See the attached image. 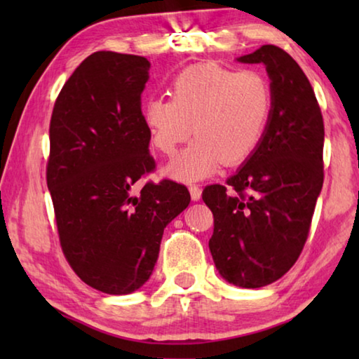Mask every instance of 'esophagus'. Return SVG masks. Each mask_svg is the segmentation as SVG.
Wrapping results in <instances>:
<instances>
[{
  "label": "esophagus",
  "mask_w": 359,
  "mask_h": 359,
  "mask_svg": "<svg viewBox=\"0 0 359 359\" xmlns=\"http://www.w3.org/2000/svg\"><path fill=\"white\" fill-rule=\"evenodd\" d=\"M188 190H190L193 201H199V199H201V188L198 185H190L188 187Z\"/></svg>",
  "instance_id": "34e87169"
}]
</instances>
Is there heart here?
Returning a JSON list of instances; mask_svg holds the SVG:
<instances>
[{"mask_svg": "<svg viewBox=\"0 0 359 359\" xmlns=\"http://www.w3.org/2000/svg\"><path fill=\"white\" fill-rule=\"evenodd\" d=\"M272 111V88L253 69L215 63L193 65L172 81L171 100L155 96L144 104L150 144L172 155L193 135L196 139L166 166L169 177L199 180L220 165L245 161L264 137Z\"/></svg>", "mask_w": 359, "mask_h": 359, "instance_id": "heart-1", "label": "heart"}]
</instances>
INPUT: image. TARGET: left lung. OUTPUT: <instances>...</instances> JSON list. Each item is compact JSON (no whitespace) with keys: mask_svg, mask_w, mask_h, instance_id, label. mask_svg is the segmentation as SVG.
Here are the masks:
<instances>
[{"mask_svg":"<svg viewBox=\"0 0 359 359\" xmlns=\"http://www.w3.org/2000/svg\"><path fill=\"white\" fill-rule=\"evenodd\" d=\"M263 63L272 88L264 137L226 185H209L203 201L214 214L209 248L220 276L236 287L276 282L306 244L323 187L325 125L313 88L293 58L261 46L238 58Z\"/></svg>","mask_w":359,"mask_h":359,"instance_id":"obj_1","label":"left lung"}]
</instances>
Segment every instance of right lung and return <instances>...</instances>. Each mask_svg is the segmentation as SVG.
Listing matches in <instances>:
<instances>
[{"label":"right lung","mask_w":359,"mask_h":359,"mask_svg":"<svg viewBox=\"0 0 359 359\" xmlns=\"http://www.w3.org/2000/svg\"><path fill=\"white\" fill-rule=\"evenodd\" d=\"M147 58L95 52L63 85L50 118L47 187L60 245L72 271L95 290L130 294L149 280L163 231L190 204L185 185L147 182L141 95Z\"/></svg>","instance_id":"1"}]
</instances>
